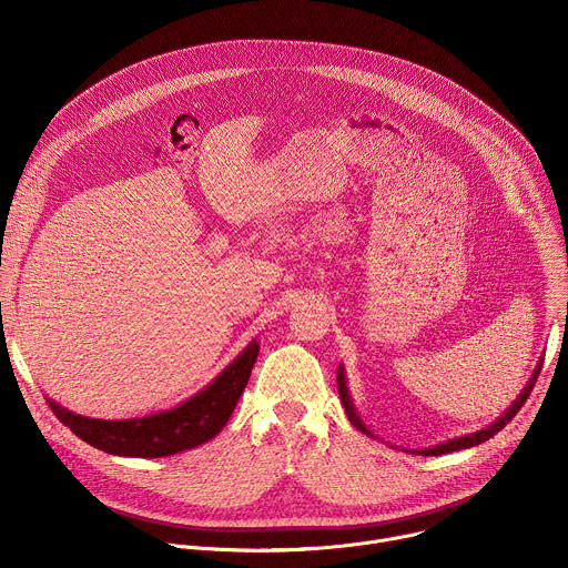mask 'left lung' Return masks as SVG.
Instances as JSON below:
<instances>
[{
    "mask_svg": "<svg viewBox=\"0 0 568 568\" xmlns=\"http://www.w3.org/2000/svg\"><path fill=\"white\" fill-rule=\"evenodd\" d=\"M539 371H541V362H539V366L535 368V373H532V377H530V382H528V386L521 390V395L515 399V404L513 407L495 423V425H490L488 429H480V432H476V434H471V436H465V438H456V440H449V443H445V445H438V447H432V449H423L420 454H425V456H440V454H449V452H458V449H467V447H474V445H480V443H485V440H490L497 432H501L515 416H517V412L524 407L526 404V399H528V395H530V390H532V386H535V382H537V377H539ZM337 382H339V397H342V404H344V409H346V414H348V418H351V423L357 427V429H362V432H366V427L362 425V420L355 416V409H353V404H351V397H348V388H346V382H344V371L339 368V373H337ZM368 434V432H366Z\"/></svg>",
    "mask_w": 568,
    "mask_h": 568,
    "instance_id": "obj_1",
    "label": "left lung"
}]
</instances>
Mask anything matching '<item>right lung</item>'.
<instances>
[{
	"label": "right lung",
	"instance_id": "right-lung-1",
	"mask_svg": "<svg viewBox=\"0 0 568 568\" xmlns=\"http://www.w3.org/2000/svg\"><path fill=\"white\" fill-rule=\"evenodd\" d=\"M258 357V344L252 342L231 366L224 368L204 390L180 404L178 409L134 420H94L75 416L49 399L55 418L88 445L136 458L171 456L193 449L222 432L233 414L235 402L247 386Z\"/></svg>",
	"mask_w": 568,
	"mask_h": 568
}]
</instances>
